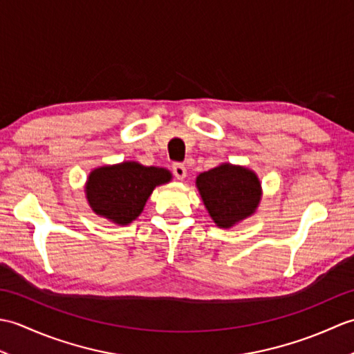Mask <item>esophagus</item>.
<instances>
[{
  "mask_svg": "<svg viewBox=\"0 0 354 354\" xmlns=\"http://www.w3.org/2000/svg\"><path fill=\"white\" fill-rule=\"evenodd\" d=\"M171 171H173V175H175L176 179H184L185 175H187L185 165L181 164V162H175V164H173V165H171Z\"/></svg>",
  "mask_w": 354,
  "mask_h": 354,
  "instance_id": "34e87169",
  "label": "esophagus"
}]
</instances>
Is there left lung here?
<instances>
[{
    "label": "left lung",
    "instance_id": "obj_1",
    "mask_svg": "<svg viewBox=\"0 0 354 354\" xmlns=\"http://www.w3.org/2000/svg\"><path fill=\"white\" fill-rule=\"evenodd\" d=\"M201 198L221 228L251 216L260 202V181L255 173L239 165L222 164L196 179Z\"/></svg>",
    "mask_w": 354,
    "mask_h": 354
}]
</instances>
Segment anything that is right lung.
<instances>
[{"label":"right lung","instance_id":"right-lung-1","mask_svg":"<svg viewBox=\"0 0 354 354\" xmlns=\"http://www.w3.org/2000/svg\"><path fill=\"white\" fill-rule=\"evenodd\" d=\"M170 179L169 170L146 167L135 161L104 165L89 175L86 198L95 214L127 225L141 214L155 187Z\"/></svg>","mask_w":354,"mask_h":354}]
</instances>
